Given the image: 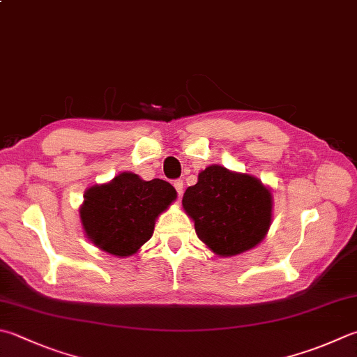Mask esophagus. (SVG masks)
<instances>
[{
	"label": "esophagus",
	"instance_id": "obj_1",
	"mask_svg": "<svg viewBox=\"0 0 357 357\" xmlns=\"http://www.w3.org/2000/svg\"><path fill=\"white\" fill-rule=\"evenodd\" d=\"M174 188H176V191L180 196V194L183 192V180H174Z\"/></svg>",
	"mask_w": 357,
	"mask_h": 357
}]
</instances>
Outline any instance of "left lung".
Returning <instances> with one entry per match:
<instances>
[{"label":"left lung","instance_id":"8db88e82","mask_svg":"<svg viewBox=\"0 0 357 357\" xmlns=\"http://www.w3.org/2000/svg\"><path fill=\"white\" fill-rule=\"evenodd\" d=\"M202 242L220 255L233 257L264 239L272 220V196L258 178L222 166H208L183 194Z\"/></svg>","mask_w":357,"mask_h":357}]
</instances>
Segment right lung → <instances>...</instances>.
I'll return each mask as SVG.
<instances>
[{"label": "right lung", "instance_id": "obj_1", "mask_svg": "<svg viewBox=\"0 0 357 357\" xmlns=\"http://www.w3.org/2000/svg\"><path fill=\"white\" fill-rule=\"evenodd\" d=\"M177 192L171 183L141 180L123 172L110 183L91 186L84 196L80 220L89 239L115 257H130L151 239L153 225Z\"/></svg>", "mask_w": 357, "mask_h": 357}]
</instances>
